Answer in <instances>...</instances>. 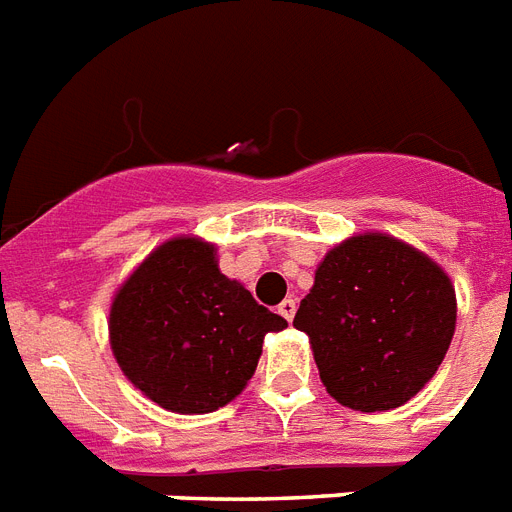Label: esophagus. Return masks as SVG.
Returning <instances> with one entry per match:
<instances>
[{"label": "esophagus", "instance_id": "34e87169", "mask_svg": "<svg viewBox=\"0 0 512 512\" xmlns=\"http://www.w3.org/2000/svg\"><path fill=\"white\" fill-rule=\"evenodd\" d=\"M277 311H280V314L285 316L287 322H293V316H295V301H293V298H287V301H282Z\"/></svg>", "mask_w": 512, "mask_h": 512}]
</instances>
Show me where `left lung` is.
I'll list each match as a JSON object with an SVG mask.
<instances>
[{
	"label": "left lung",
	"instance_id": "obj_1",
	"mask_svg": "<svg viewBox=\"0 0 512 512\" xmlns=\"http://www.w3.org/2000/svg\"><path fill=\"white\" fill-rule=\"evenodd\" d=\"M447 272L384 232L329 248L293 327L306 332L324 387L353 411H392L424 390L455 335Z\"/></svg>",
	"mask_w": 512,
	"mask_h": 512
}]
</instances>
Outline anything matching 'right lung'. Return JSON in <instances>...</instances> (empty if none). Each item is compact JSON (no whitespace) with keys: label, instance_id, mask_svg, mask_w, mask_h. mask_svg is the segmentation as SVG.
Returning a JSON list of instances; mask_svg holds the SVG:
<instances>
[{"label":"right lung","instance_id":"obj_1","mask_svg":"<svg viewBox=\"0 0 512 512\" xmlns=\"http://www.w3.org/2000/svg\"><path fill=\"white\" fill-rule=\"evenodd\" d=\"M287 322L219 272L217 246L177 235L135 266L109 306L122 374L172 413H211L246 390L269 332Z\"/></svg>","mask_w":512,"mask_h":512}]
</instances>
